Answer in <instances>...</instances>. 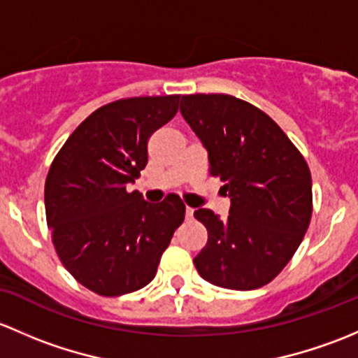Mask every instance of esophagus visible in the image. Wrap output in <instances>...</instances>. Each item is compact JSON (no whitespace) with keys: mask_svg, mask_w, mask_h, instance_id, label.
<instances>
[{"mask_svg":"<svg viewBox=\"0 0 358 358\" xmlns=\"http://www.w3.org/2000/svg\"><path fill=\"white\" fill-rule=\"evenodd\" d=\"M193 213H194V210L191 208V206H186V219H187V220L193 219Z\"/></svg>","mask_w":358,"mask_h":358,"instance_id":"34e87169","label":"esophagus"}]
</instances>
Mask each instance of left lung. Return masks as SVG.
Segmentation results:
<instances>
[{"instance_id": "8db88e82", "label": "left lung", "mask_w": 358, "mask_h": 358, "mask_svg": "<svg viewBox=\"0 0 358 358\" xmlns=\"http://www.w3.org/2000/svg\"><path fill=\"white\" fill-rule=\"evenodd\" d=\"M180 113L231 198L227 219L208 208L194 212L208 231L193 260L198 274L219 288H262L286 267L310 224L307 162L267 113L243 99L187 94Z\"/></svg>"}]
</instances>
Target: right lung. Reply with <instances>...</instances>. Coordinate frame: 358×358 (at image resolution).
Returning <instances> with one entry per match:
<instances>
[{
	"label": "right lung",
	"instance_id": "add662e5",
	"mask_svg": "<svg viewBox=\"0 0 358 358\" xmlns=\"http://www.w3.org/2000/svg\"><path fill=\"white\" fill-rule=\"evenodd\" d=\"M179 94L119 99L91 113L48 172L44 206L65 268L87 289L120 296L153 281L182 224L178 194L148 203L127 184L148 164V139L174 119Z\"/></svg>",
	"mask_w": 358,
	"mask_h": 358
}]
</instances>
